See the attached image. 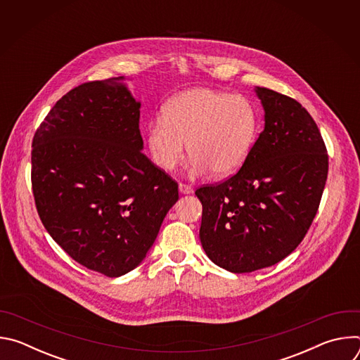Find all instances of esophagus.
Returning <instances> with one entry per match:
<instances>
[{
  "instance_id": "esophagus-1",
  "label": "esophagus",
  "mask_w": 360,
  "mask_h": 360,
  "mask_svg": "<svg viewBox=\"0 0 360 360\" xmlns=\"http://www.w3.org/2000/svg\"><path fill=\"white\" fill-rule=\"evenodd\" d=\"M178 189H179V192H181V193H184V195L193 193V188H192V186H189V185H185V184H179Z\"/></svg>"
}]
</instances>
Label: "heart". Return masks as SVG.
Wrapping results in <instances>:
<instances>
[{"label":"heart","instance_id":"heart-1","mask_svg":"<svg viewBox=\"0 0 360 360\" xmlns=\"http://www.w3.org/2000/svg\"><path fill=\"white\" fill-rule=\"evenodd\" d=\"M259 129V114L242 95L210 88H191L172 96L164 114L153 117L146 129L152 161L171 172L191 152L192 178L214 172L235 174L248 160Z\"/></svg>","mask_w":360,"mask_h":360}]
</instances>
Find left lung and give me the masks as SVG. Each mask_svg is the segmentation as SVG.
I'll list each match as a JSON object with an SVG mask.
<instances>
[{"instance_id":"8db88e82","label":"left lung","mask_w":360,"mask_h":360,"mask_svg":"<svg viewBox=\"0 0 360 360\" xmlns=\"http://www.w3.org/2000/svg\"><path fill=\"white\" fill-rule=\"evenodd\" d=\"M265 127L242 168L217 186L199 188V238L208 258L233 272L272 266L304 238L328 178L322 135L297 101L256 86Z\"/></svg>"}]
</instances>
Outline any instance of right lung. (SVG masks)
<instances>
[{"instance_id": "right-lung-1", "label": "right lung", "mask_w": 360, "mask_h": 360, "mask_svg": "<svg viewBox=\"0 0 360 360\" xmlns=\"http://www.w3.org/2000/svg\"><path fill=\"white\" fill-rule=\"evenodd\" d=\"M141 101L124 77L82 84L32 139L31 181L46 232L79 265L118 278L135 269L178 200V184L143 153Z\"/></svg>"}]
</instances>
